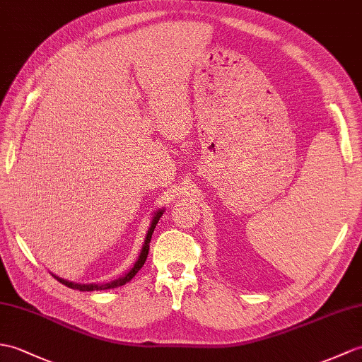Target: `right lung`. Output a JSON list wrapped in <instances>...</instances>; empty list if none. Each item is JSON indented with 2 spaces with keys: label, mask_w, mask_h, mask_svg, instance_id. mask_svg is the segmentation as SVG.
<instances>
[{
  "label": "right lung",
  "mask_w": 362,
  "mask_h": 362,
  "mask_svg": "<svg viewBox=\"0 0 362 362\" xmlns=\"http://www.w3.org/2000/svg\"><path fill=\"white\" fill-rule=\"evenodd\" d=\"M165 209H158V211L154 214L153 217V222H151V226L149 230L146 233V238H145V243H143L141 247V251H140V256L137 259V262L134 264V267L131 268V270L126 273L123 277H119V279H115L112 282H107V284H75V282H69L66 279H62V277H58L54 274V277L57 281H60L63 285H66V287L69 288H74V290H80V291H94V290H109V288H117V287H122V285H124L126 282H129L134 276H136L139 273L140 268L143 267V264H145V260L148 257V251H149V242H151V238H153V233H154V228L158 222V219H160L162 214H163Z\"/></svg>",
  "instance_id": "add662e5"
}]
</instances>
